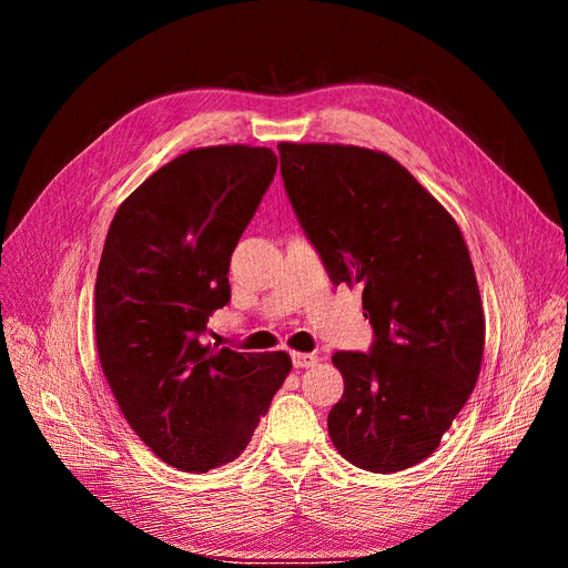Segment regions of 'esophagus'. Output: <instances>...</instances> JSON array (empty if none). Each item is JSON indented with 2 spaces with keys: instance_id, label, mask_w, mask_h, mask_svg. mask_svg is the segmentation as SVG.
<instances>
[{
  "instance_id": "1",
  "label": "esophagus",
  "mask_w": 568,
  "mask_h": 568,
  "mask_svg": "<svg viewBox=\"0 0 568 568\" xmlns=\"http://www.w3.org/2000/svg\"><path fill=\"white\" fill-rule=\"evenodd\" d=\"M318 363V356L316 354H302V352H292V365H295L297 371H304V368H311V365Z\"/></svg>"
}]
</instances>
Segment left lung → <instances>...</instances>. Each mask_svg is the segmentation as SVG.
I'll return each instance as SVG.
<instances>
[{"mask_svg": "<svg viewBox=\"0 0 568 568\" xmlns=\"http://www.w3.org/2000/svg\"><path fill=\"white\" fill-rule=\"evenodd\" d=\"M281 174L333 283L361 287L371 354L337 352L327 415L352 465L392 474L429 457L479 379L486 321L460 226L382 151L278 143Z\"/></svg>", "mask_w": 568, "mask_h": 568, "instance_id": "8db88e82", "label": "left lung"}]
</instances>
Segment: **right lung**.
I'll return each instance as SVG.
<instances>
[{
	"label": "right lung",
	"instance_id": "right-lung-1",
	"mask_svg": "<svg viewBox=\"0 0 568 568\" xmlns=\"http://www.w3.org/2000/svg\"><path fill=\"white\" fill-rule=\"evenodd\" d=\"M276 164L264 145L193 149L124 197L105 235L94 287L101 368L126 423L176 469L233 463L292 368L285 352L197 339L231 300V252Z\"/></svg>",
	"mask_w": 568,
	"mask_h": 568
}]
</instances>
